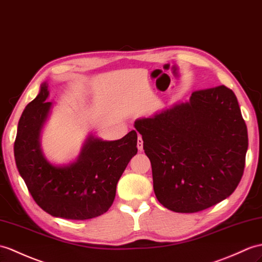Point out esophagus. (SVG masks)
Segmentation results:
<instances>
[{"label":"esophagus","mask_w":262,"mask_h":262,"mask_svg":"<svg viewBox=\"0 0 262 262\" xmlns=\"http://www.w3.org/2000/svg\"><path fill=\"white\" fill-rule=\"evenodd\" d=\"M137 148L139 151L143 150V138L141 135H138V138H137Z\"/></svg>","instance_id":"obj_1"}]
</instances>
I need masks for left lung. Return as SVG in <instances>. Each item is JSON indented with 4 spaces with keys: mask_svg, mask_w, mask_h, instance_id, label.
Listing matches in <instances>:
<instances>
[{
    "mask_svg": "<svg viewBox=\"0 0 262 262\" xmlns=\"http://www.w3.org/2000/svg\"><path fill=\"white\" fill-rule=\"evenodd\" d=\"M150 161L159 202L194 213L229 198L243 175L248 132L234 93L226 86L194 91L135 120Z\"/></svg>",
    "mask_w": 262,
    "mask_h": 262,
    "instance_id": "obj_1",
    "label": "left lung"
}]
</instances>
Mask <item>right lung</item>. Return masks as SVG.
I'll return each instance as SVG.
<instances>
[{
    "label": "right lung",
    "mask_w": 262,
    "mask_h": 262,
    "mask_svg": "<svg viewBox=\"0 0 262 262\" xmlns=\"http://www.w3.org/2000/svg\"><path fill=\"white\" fill-rule=\"evenodd\" d=\"M48 97L43 82L22 113L14 143L16 167L47 213L68 220L99 216L112 206L120 176L137 154V133L132 130L117 141H102L90 134L74 162L56 165L41 148L42 128L52 108Z\"/></svg>",
    "instance_id": "right-lung-1"
}]
</instances>
